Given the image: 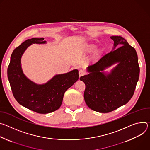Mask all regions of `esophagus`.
Returning <instances> with one entry per match:
<instances>
[{"label":"esophagus","instance_id":"esophagus-1","mask_svg":"<svg viewBox=\"0 0 150 150\" xmlns=\"http://www.w3.org/2000/svg\"><path fill=\"white\" fill-rule=\"evenodd\" d=\"M84 74H85V72L83 70H79V77H81V76H83Z\"/></svg>","mask_w":150,"mask_h":150}]
</instances>
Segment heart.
Listing matches in <instances>:
<instances>
[{
	"instance_id": "heart-1",
	"label": "heart",
	"mask_w": 150,
	"mask_h": 150,
	"mask_svg": "<svg viewBox=\"0 0 150 150\" xmlns=\"http://www.w3.org/2000/svg\"><path fill=\"white\" fill-rule=\"evenodd\" d=\"M96 47V46L94 44H89L85 46L84 50L86 52H92L95 51Z\"/></svg>"
}]
</instances>
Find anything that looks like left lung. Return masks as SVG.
<instances>
[{"instance_id":"8db88e82","label":"left lung","mask_w":150,"mask_h":150,"mask_svg":"<svg viewBox=\"0 0 150 150\" xmlns=\"http://www.w3.org/2000/svg\"><path fill=\"white\" fill-rule=\"evenodd\" d=\"M110 38L114 41L112 51L89 65L87 67L89 74L80 78L86 85L84 98L86 105L103 113L127 104L134 93L139 76L136 50L122 36ZM115 63L118 64L110 73L103 71Z\"/></svg>"}]
</instances>
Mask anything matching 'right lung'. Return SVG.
<instances>
[{
  "instance_id": "add662e5",
  "label": "right lung",
  "mask_w": 150,
  "mask_h": 150,
  "mask_svg": "<svg viewBox=\"0 0 150 150\" xmlns=\"http://www.w3.org/2000/svg\"><path fill=\"white\" fill-rule=\"evenodd\" d=\"M33 43L45 44L44 38L27 39L15 48L8 68V77L13 95L23 107L40 114L57 110L61 105L65 92L79 79L76 69L56 74L44 84H36L23 73L21 59L27 47Z\"/></svg>"
}]
</instances>
